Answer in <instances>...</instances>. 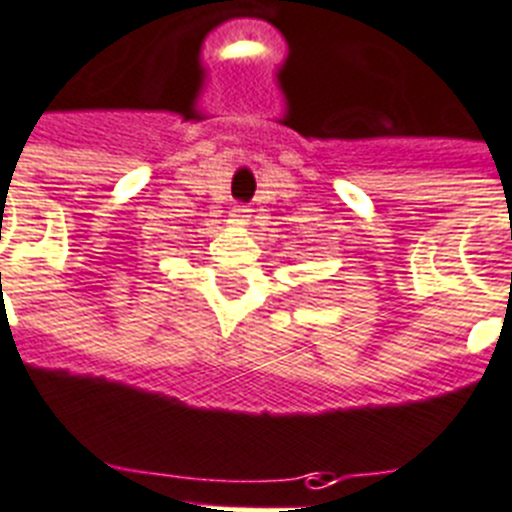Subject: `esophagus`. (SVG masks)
<instances>
[{"mask_svg":"<svg viewBox=\"0 0 512 512\" xmlns=\"http://www.w3.org/2000/svg\"><path fill=\"white\" fill-rule=\"evenodd\" d=\"M233 217H235V220H248V217H251V209H248V207H235L233 209Z\"/></svg>","mask_w":512,"mask_h":512,"instance_id":"esophagus-1","label":"esophagus"}]
</instances>
